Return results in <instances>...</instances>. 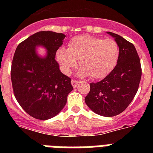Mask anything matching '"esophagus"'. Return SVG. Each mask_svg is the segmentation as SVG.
Instances as JSON below:
<instances>
[{"instance_id": "obj_1", "label": "esophagus", "mask_w": 153, "mask_h": 153, "mask_svg": "<svg viewBox=\"0 0 153 153\" xmlns=\"http://www.w3.org/2000/svg\"><path fill=\"white\" fill-rule=\"evenodd\" d=\"M79 81H76V80H74V79H72V80H71L72 86H73L74 88H75V87H77V86H78V84H79Z\"/></svg>"}]
</instances>
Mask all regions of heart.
<instances>
[{"instance_id":"obj_1","label":"heart","mask_w":153,"mask_h":153,"mask_svg":"<svg viewBox=\"0 0 153 153\" xmlns=\"http://www.w3.org/2000/svg\"><path fill=\"white\" fill-rule=\"evenodd\" d=\"M119 55L118 44L114 39L82 35L73 37L67 48L58 49L55 58L66 74H69L76 67L79 59L80 76L101 79L110 74L116 67Z\"/></svg>"}]
</instances>
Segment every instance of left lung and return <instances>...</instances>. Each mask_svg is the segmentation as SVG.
I'll return each mask as SVG.
<instances>
[{
	"instance_id": "left-lung-1",
	"label": "left lung",
	"mask_w": 153,
	"mask_h": 153,
	"mask_svg": "<svg viewBox=\"0 0 153 153\" xmlns=\"http://www.w3.org/2000/svg\"><path fill=\"white\" fill-rule=\"evenodd\" d=\"M106 32L118 44V61L105 79L90 84L91 90L85 98V102L95 114L114 117L122 113L135 97L141 78V67L133 44L119 35Z\"/></svg>"
}]
</instances>
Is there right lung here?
I'll use <instances>...</instances> for the list:
<instances>
[{"mask_svg": "<svg viewBox=\"0 0 153 153\" xmlns=\"http://www.w3.org/2000/svg\"><path fill=\"white\" fill-rule=\"evenodd\" d=\"M65 37L62 33L42 31L16 49L11 69L13 92L20 106L34 118L48 120L59 114L73 90L71 79L60 71L55 60ZM38 46L46 49V55L38 54Z\"/></svg>", "mask_w": 153, "mask_h": 153, "instance_id": "obj_1", "label": "right lung"}]
</instances>
